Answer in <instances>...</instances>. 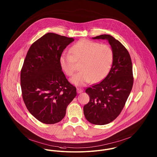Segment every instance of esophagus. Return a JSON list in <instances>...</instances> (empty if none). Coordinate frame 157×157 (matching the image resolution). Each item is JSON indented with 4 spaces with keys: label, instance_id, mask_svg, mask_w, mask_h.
<instances>
[{
    "label": "esophagus",
    "instance_id": "obj_1",
    "mask_svg": "<svg viewBox=\"0 0 157 157\" xmlns=\"http://www.w3.org/2000/svg\"><path fill=\"white\" fill-rule=\"evenodd\" d=\"M77 92L78 94H81L83 92V90L80 89V88H77Z\"/></svg>",
    "mask_w": 157,
    "mask_h": 157
}]
</instances>
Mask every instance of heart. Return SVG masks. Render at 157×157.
<instances>
[{
  "mask_svg": "<svg viewBox=\"0 0 157 157\" xmlns=\"http://www.w3.org/2000/svg\"><path fill=\"white\" fill-rule=\"evenodd\" d=\"M71 52L63 53L59 58L60 65L68 76H72L77 70L76 62H82V71L71 78L72 83L84 86L94 80L99 82L109 73L113 61V51L105 44L82 39L75 43Z\"/></svg>",
  "mask_w": 157,
  "mask_h": 157,
  "instance_id": "1",
  "label": "heart"
}]
</instances>
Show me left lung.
I'll return each mask as SVG.
<instances>
[{"label":"left lung","instance_id":"8db88e82","mask_svg":"<svg viewBox=\"0 0 157 157\" xmlns=\"http://www.w3.org/2000/svg\"><path fill=\"white\" fill-rule=\"evenodd\" d=\"M93 39L108 40L113 51L112 67L99 83L86 90L90 101L83 107L86 120L92 124L104 125L114 120L123 109L133 84L132 63L125 47L109 34Z\"/></svg>","mask_w":157,"mask_h":157}]
</instances>
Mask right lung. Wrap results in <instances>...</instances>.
Here are the masks:
<instances>
[{
  "mask_svg": "<svg viewBox=\"0 0 157 157\" xmlns=\"http://www.w3.org/2000/svg\"><path fill=\"white\" fill-rule=\"evenodd\" d=\"M73 38L48 33L30 46L21 71L22 96L29 111L43 123L61 121L76 96L60 65L63 50Z\"/></svg>",
  "mask_w": 157,
  "mask_h": 157,
  "instance_id": "add662e5",
  "label": "right lung"
}]
</instances>
